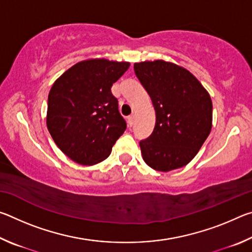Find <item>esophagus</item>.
Returning <instances> with one entry per match:
<instances>
[{"instance_id": "esophagus-1", "label": "esophagus", "mask_w": 252, "mask_h": 252, "mask_svg": "<svg viewBox=\"0 0 252 252\" xmlns=\"http://www.w3.org/2000/svg\"><path fill=\"white\" fill-rule=\"evenodd\" d=\"M127 122H129L130 126H132L134 125V116H133V114H131V116L127 117Z\"/></svg>"}]
</instances>
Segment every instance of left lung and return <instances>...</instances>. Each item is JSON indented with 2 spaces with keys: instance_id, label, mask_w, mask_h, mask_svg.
<instances>
[{
  "instance_id": "obj_1",
  "label": "left lung",
  "mask_w": 252,
  "mask_h": 252,
  "mask_svg": "<svg viewBox=\"0 0 252 252\" xmlns=\"http://www.w3.org/2000/svg\"><path fill=\"white\" fill-rule=\"evenodd\" d=\"M134 72L156 110L155 129L140 141L144 162L162 172L185 167L211 131L210 95L193 74L173 63H134Z\"/></svg>"
}]
</instances>
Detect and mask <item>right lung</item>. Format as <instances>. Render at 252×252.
<instances>
[{"label":"right lung","instance_id":"add662e5","mask_svg":"<svg viewBox=\"0 0 252 252\" xmlns=\"http://www.w3.org/2000/svg\"><path fill=\"white\" fill-rule=\"evenodd\" d=\"M129 66L127 62L88 60L70 67L51 88L48 130L60 150L76 163L103 161L126 131L111 87Z\"/></svg>","mask_w":252,"mask_h":252}]
</instances>
